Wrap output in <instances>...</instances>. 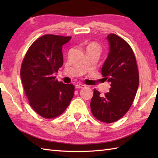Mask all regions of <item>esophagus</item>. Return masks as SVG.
I'll return each instance as SVG.
<instances>
[{
    "label": "esophagus",
    "instance_id": "34e87169",
    "mask_svg": "<svg viewBox=\"0 0 158 158\" xmlns=\"http://www.w3.org/2000/svg\"><path fill=\"white\" fill-rule=\"evenodd\" d=\"M85 85L83 84H81V83H79V84H76L75 85V88H85Z\"/></svg>",
    "mask_w": 158,
    "mask_h": 158
}]
</instances>
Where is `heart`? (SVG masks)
Here are the masks:
<instances>
[{
    "instance_id": "b5f03b06",
    "label": "heart",
    "mask_w": 158,
    "mask_h": 158,
    "mask_svg": "<svg viewBox=\"0 0 158 158\" xmlns=\"http://www.w3.org/2000/svg\"><path fill=\"white\" fill-rule=\"evenodd\" d=\"M89 47H94V48H98V45H96V44H94V43H92V44L89 45Z\"/></svg>"
}]
</instances>
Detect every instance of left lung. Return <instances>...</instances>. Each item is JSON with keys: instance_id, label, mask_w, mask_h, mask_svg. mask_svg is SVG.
Instances as JSON below:
<instances>
[{"instance_id": "left-lung-1", "label": "left lung", "mask_w": 158, "mask_h": 158, "mask_svg": "<svg viewBox=\"0 0 158 158\" xmlns=\"http://www.w3.org/2000/svg\"><path fill=\"white\" fill-rule=\"evenodd\" d=\"M109 52L101 73L110 83L109 92L101 96L94 89L90 102L91 111L100 122L112 123L130 108L139 88V71L135 53L128 43L115 34L106 36Z\"/></svg>"}]
</instances>
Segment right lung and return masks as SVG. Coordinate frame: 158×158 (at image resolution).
Wrapping results in <instances>:
<instances>
[{
  "label": "right lung",
  "mask_w": 158,
  "mask_h": 158,
  "mask_svg": "<svg viewBox=\"0 0 158 158\" xmlns=\"http://www.w3.org/2000/svg\"><path fill=\"white\" fill-rule=\"evenodd\" d=\"M70 36L46 35L36 39L23 60L20 76L32 108L45 118L59 116L74 96L73 84L58 82L54 73L63 64L62 46Z\"/></svg>",
  "instance_id": "1"
}]
</instances>
